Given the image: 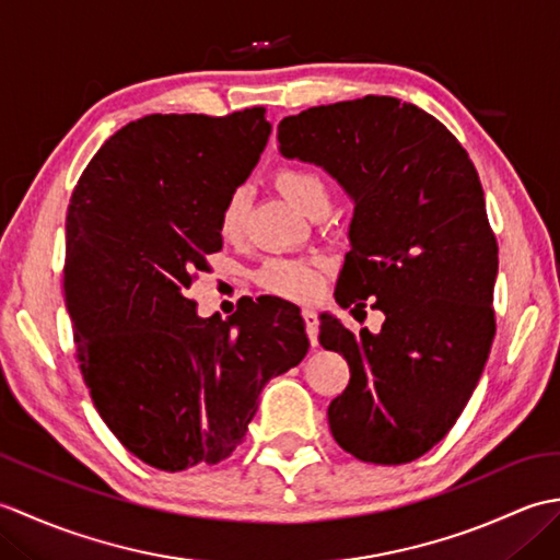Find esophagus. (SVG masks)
<instances>
[{
    "label": "esophagus",
    "instance_id": "34e87169",
    "mask_svg": "<svg viewBox=\"0 0 560 560\" xmlns=\"http://www.w3.org/2000/svg\"><path fill=\"white\" fill-rule=\"evenodd\" d=\"M303 319H305V331H307V339H311L313 347H317V335H319V319L317 313L313 307H303Z\"/></svg>",
    "mask_w": 560,
    "mask_h": 560
}]
</instances>
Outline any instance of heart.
<instances>
[{
    "label": "heart",
    "mask_w": 560,
    "mask_h": 560,
    "mask_svg": "<svg viewBox=\"0 0 560 560\" xmlns=\"http://www.w3.org/2000/svg\"><path fill=\"white\" fill-rule=\"evenodd\" d=\"M273 183L287 195L295 207L313 213L323 207H329V183L323 171L307 163H283L273 173ZM247 213V192L233 189L229 199L223 201L219 213V231L225 237H233L243 231ZM319 259L301 257H271L255 273L257 283L265 291L281 295V299H311L319 283Z\"/></svg>",
    "instance_id": "1"
}]
</instances>
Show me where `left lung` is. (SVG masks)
<instances>
[{
    "mask_svg": "<svg viewBox=\"0 0 560 560\" xmlns=\"http://www.w3.org/2000/svg\"><path fill=\"white\" fill-rule=\"evenodd\" d=\"M279 144L353 197L337 303L385 313L380 335L319 317V343L351 371L331 435L361 462L419 459L467 407L495 337L498 243L479 173L443 122L392 96L283 117Z\"/></svg>",
    "mask_w": 560,
    "mask_h": 560,
    "instance_id": "8db88e82",
    "label": "left lung"
}]
</instances>
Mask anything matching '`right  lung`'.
I'll return each instance as SVG.
<instances>
[{
    "instance_id": "obj_1",
    "label": "right lung",
    "mask_w": 560,
    "mask_h": 560,
    "mask_svg": "<svg viewBox=\"0 0 560 560\" xmlns=\"http://www.w3.org/2000/svg\"><path fill=\"white\" fill-rule=\"evenodd\" d=\"M265 113L141 117L71 192L62 291L79 371L113 435L161 471L229 457L261 387L311 347L287 301L257 299L221 319L199 317L189 295L223 247V201L267 144Z\"/></svg>"
}]
</instances>
